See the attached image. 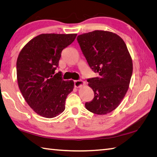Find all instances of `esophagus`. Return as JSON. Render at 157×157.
Wrapping results in <instances>:
<instances>
[{"label": "esophagus", "instance_id": "obj_1", "mask_svg": "<svg viewBox=\"0 0 157 157\" xmlns=\"http://www.w3.org/2000/svg\"><path fill=\"white\" fill-rule=\"evenodd\" d=\"M84 84H85V82L81 80V79H78V80L74 81V86L77 88L80 87L81 86H82V85H84Z\"/></svg>", "mask_w": 157, "mask_h": 157}]
</instances>
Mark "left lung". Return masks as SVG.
<instances>
[{
  "label": "left lung",
  "instance_id": "obj_1",
  "mask_svg": "<svg viewBox=\"0 0 157 157\" xmlns=\"http://www.w3.org/2000/svg\"><path fill=\"white\" fill-rule=\"evenodd\" d=\"M77 40L90 68L98 75L87 79L95 97L85 107L97 115L112 112L126 94L132 74L126 44L117 34L99 30L79 35Z\"/></svg>",
  "mask_w": 157,
  "mask_h": 157
}]
</instances>
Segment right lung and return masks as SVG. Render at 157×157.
I'll return each mask as SVG.
<instances>
[{
    "instance_id": "1",
    "label": "right lung",
    "mask_w": 157,
    "mask_h": 157,
    "mask_svg": "<svg viewBox=\"0 0 157 157\" xmlns=\"http://www.w3.org/2000/svg\"><path fill=\"white\" fill-rule=\"evenodd\" d=\"M77 34L43 33L22 48L16 62L17 79L29 106L42 117L53 118L65 109L73 80L64 81L58 67L62 51L75 40Z\"/></svg>"
}]
</instances>
